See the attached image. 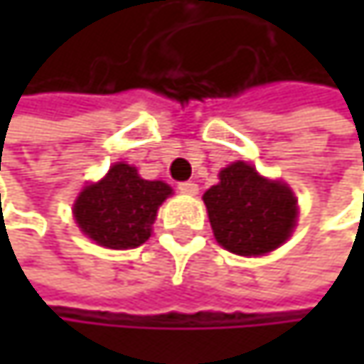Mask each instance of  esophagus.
I'll list each match as a JSON object with an SVG mask.
<instances>
[{"label": "esophagus", "mask_w": 364, "mask_h": 364, "mask_svg": "<svg viewBox=\"0 0 364 364\" xmlns=\"http://www.w3.org/2000/svg\"><path fill=\"white\" fill-rule=\"evenodd\" d=\"M179 191L185 193V196H196V193H198V183H193V181L179 183Z\"/></svg>", "instance_id": "obj_1"}]
</instances>
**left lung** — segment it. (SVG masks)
Masks as SVG:
<instances>
[{
    "label": "left lung",
    "mask_w": 364,
    "mask_h": 364,
    "mask_svg": "<svg viewBox=\"0 0 364 364\" xmlns=\"http://www.w3.org/2000/svg\"><path fill=\"white\" fill-rule=\"evenodd\" d=\"M202 200L217 242L242 257L278 249L299 215L297 198L287 183L269 181L240 160L219 173V183Z\"/></svg>",
    "instance_id": "8db88e82"
}]
</instances>
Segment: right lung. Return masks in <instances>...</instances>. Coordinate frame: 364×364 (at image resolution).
<instances>
[{
	"label": "right lung",
	"instance_id": "obj_1",
	"mask_svg": "<svg viewBox=\"0 0 364 364\" xmlns=\"http://www.w3.org/2000/svg\"><path fill=\"white\" fill-rule=\"evenodd\" d=\"M171 193V185L141 179L134 166L117 162L101 181L80 191L73 217L97 245L119 251L136 249L149 240L158 208Z\"/></svg>",
	"mask_w": 364,
	"mask_h": 364
}]
</instances>
